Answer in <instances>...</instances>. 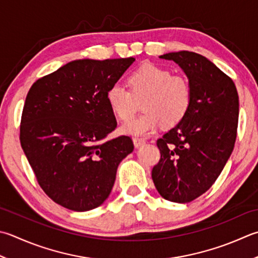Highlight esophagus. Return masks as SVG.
Wrapping results in <instances>:
<instances>
[{
	"instance_id": "1",
	"label": "esophagus",
	"mask_w": 258,
	"mask_h": 258,
	"mask_svg": "<svg viewBox=\"0 0 258 258\" xmlns=\"http://www.w3.org/2000/svg\"><path fill=\"white\" fill-rule=\"evenodd\" d=\"M133 142H134V145L136 146V148H139V146L143 145L145 143V140L142 138H134Z\"/></svg>"
}]
</instances>
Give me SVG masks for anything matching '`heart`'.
Here are the masks:
<instances>
[{"instance_id": "obj_1", "label": "heart", "mask_w": 258, "mask_h": 258, "mask_svg": "<svg viewBox=\"0 0 258 258\" xmlns=\"http://www.w3.org/2000/svg\"><path fill=\"white\" fill-rule=\"evenodd\" d=\"M130 88L122 83L110 85L106 99L119 119H128L135 112L136 99H143L144 112L127 120L120 127L124 134L146 135L162 123L173 126L183 119L191 104L192 90L183 75L154 63H145L128 76Z\"/></svg>"}]
</instances>
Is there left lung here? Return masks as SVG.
<instances>
[{"label": "left lung", "mask_w": 258, "mask_h": 258, "mask_svg": "<svg viewBox=\"0 0 258 258\" xmlns=\"http://www.w3.org/2000/svg\"><path fill=\"white\" fill-rule=\"evenodd\" d=\"M161 58L183 69L192 97L183 119L156 141L161 158L152 179L164 199L186 204L211 188L233 152L238 94L233 79L204 55L178 51Z\"/></svg>", "instance_id": "8db88e82"}]
</instances>
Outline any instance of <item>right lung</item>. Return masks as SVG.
<instances>
[{
    "mask_svg": "<svg viewBox=\"0 0 258 258\" xmlns=\"http://www.w3.org/2000/svg\"><path fill=\"white\" fill-rule=\"evenodd\" d=\"M134 60H75L30 88L20 142L39 185L55 204L92 210L112 191L117 166L134 144L127 135L107 139L117 122L106 93Z\"/></svg>",
    "mask_w": 258,
    "mask_h": 258,
    "instance_id": "1",
    "label": "right lung"
}]
</instances>
